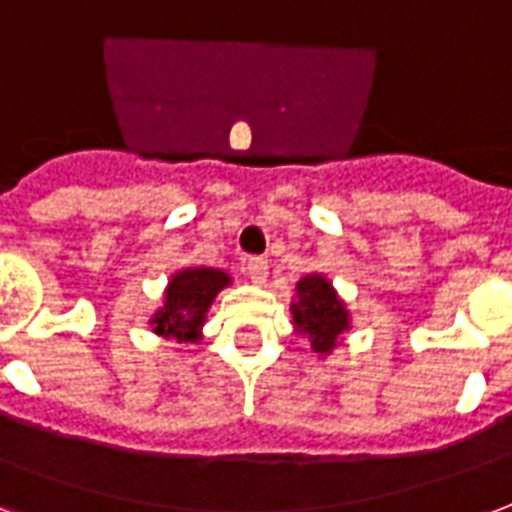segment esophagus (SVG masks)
I'll return each instance as SVG.
<instances>
[{"label": "esophagus", "instance_id": "obj_1", "mask_svg": "<svg viewBox=\"0 0 512 512\" xmlns=\"http://www.w3.org/2000/svg\"><path fill=\"white\" fill-rule=\"evenodd\" d=\"M267 259H261V256H253V259H248V267H245V275L251 278L253 283H264L267 281Z\"/></svg>", "mask_w": 512, "mask_h": 512}]
</instances>
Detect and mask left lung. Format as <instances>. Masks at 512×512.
<instances>
[{"mask_svg": "<svg viewBox=\"0 0 512 512\" xmlns=\"http://www.w3.org/2000/svg\"><path fill=\"white\" fill-rule=\"evenodd\" d=\"M300 302H294V327L297 333L311 338L313 352H330L335 338L349 327V316L343 311V302L335 297L333 286L322 275H308L297 283Z\"/></svg>", "mask_w": 512, "mask_h": 512, "instance_id": "obj_1", "label": "left lung"}]
</instances>
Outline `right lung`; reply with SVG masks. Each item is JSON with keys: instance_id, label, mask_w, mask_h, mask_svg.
<instances>
[{"instance_id": "1", "label": "right lung", "mask_w": 512, "mask_h": 512, "mask_svg": "<svg viewBox=\"0 0 512 512\" xmlns=\"http://www.w3.org/2000/svg\"><path fill=\"white\" fill-rule=\"evenodd\" d=\"M229 283V275L210 267H193L177 272L166 292V305L152 316L155 333L177 341H196L204 313L215 300V294Z\"/></svg>"}]
</instances>
